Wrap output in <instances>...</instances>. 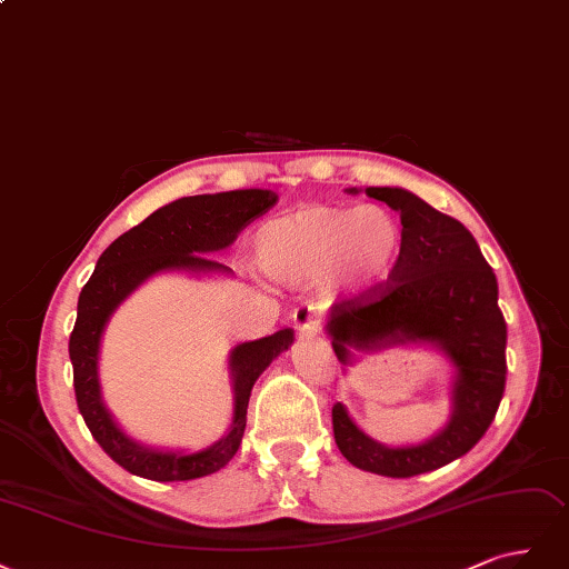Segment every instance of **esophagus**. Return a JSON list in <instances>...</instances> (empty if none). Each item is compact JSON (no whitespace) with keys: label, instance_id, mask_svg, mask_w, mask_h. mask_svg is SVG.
<instances>
[{"label":"esophagus","instance_id":"esophagus-1","mask_svg":"<svg viewBox=\"0 0 569 569\" xmlns=\"http://www.w3.org/2000/svg\"><path fill=\"white\" fill-rule=\"evenodd\" d=\"M292 323H296L302 336H311L319 331V309L315 305H300L292 311Z\"/></svg>","mask_w":569,"mask_h":569}]
</instances>
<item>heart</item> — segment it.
<instances>
[{"mask_svg": "<svg viewBox=\"0 0 569 569\" xmlns=\"http://www.w3.org/2000/svg\"><path fill=\"white\" fill-rule=\"evenodd\" d=\"M405 250V227L385 206H309L254 231V264L273 281L323 279L357 296L390 277Z\"/></svg>", "mask_w": 569, "mask_h": 569, "instance_id": "1", "label": "heart"}]
</instances>
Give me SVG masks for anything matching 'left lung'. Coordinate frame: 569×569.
<instances>
[{"instance_id": "1", "label": "left lung", "mask_w": 569, "mask_h": 569, "mask_svg": "<svg viewBox=\"0 0 569 569\" xmlns=\"http://www.w3.org/2000/svg\"><path fill=\"white\" fill-rule=\"evenodd\" d=\"M366 196L399 212L405 250L388 281L331 307L326 331L342 363L352 361L350 350L373 352L418 340L437 345L456 366L453 411L428 442L385 447L363 435L338 401L333 435L352 466L385 478H413L468 453L491 426L506 390V319L497 277L458 219L405 189L369 187Z\"/></svg>"}]
</instances>
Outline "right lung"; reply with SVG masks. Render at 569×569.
<instances>
[{
  "label": "right lung",
  "mask_w": 569,
  "mask_h": 569,
  "mask_svg": "<svg viewBox=\"0 0 569 569\" xmlns=\"http://www.w3.org/2000/svg\"><path fill=\"white\" fill-rule=\"evenodd\" d=\"M279 196L267 189L206 193L179 198L156 210L141 224L124 231L103 250L94 273L84 283L78 300V319L70 333L68 352L72 361L78 409L101 449L127 472L156 482H181L206 478L224 468L241 447L250 390L267 366L292 342V331L283 328L273 336L233 347L229 369L233 380V423L217 445L196 451H158L141 447L127 437L101 401L99 345L106 321L130 292L158 271L210 273L229 267L208 254L229 248L238 231L273 208Z\"/></svg>",
  "instance_id": "1"
}]
</instances>
